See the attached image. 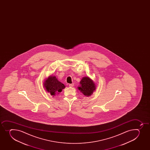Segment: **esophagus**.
I'll list each match as a JSON object with an SVG mask.
<instances>
[{
  "label": "esophagus",
  "instance_id": "obj_1",
  "mask_svg": "<svg viewBox=\"0 0 150 150\" xmlns=\"http://www.w3.org/2000/svg\"><path fill=\"white\" fill-rule=\"evenodd\" d=\"M69 86H70V87H73V86H74V83H71V84H69Z\"/></svg>",
  "mask_w": 150,
  "mask_h": 150
}]
</instances>
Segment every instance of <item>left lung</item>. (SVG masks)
Here are the masks:
<instances>
[{"label": "left lung", "instance_id": "1", "mask_svg": "<svg viewBox=\"0 0 150 150\" xmlns=\"http://www.w3.org/2000/svg\"><path fill=\"white\" fill-rule=\"evenodd\" d=\"M80 86L78 88L83 95L86 96H90L96 89V86L92 80L88 77H84L82 78L80 83Z\"/></svg>", "mask_w": 150, "mask_h": 150}]
</instances>
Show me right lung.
<instances>
[{"mask_svg": "<svg viewBox=\"0 0 150 150\" xmlns=\"http://www.w3.org/2000/svg\"><path fill=\"white\" fill-rule=\"evenodd\" d=\"M43 85L46 91L49 92L53 96L59 94L65 88V86L59 81L56 76H49L45 80Z\"/></svg>", "mask_w": 150, "mask_h": 150, "instance_id": "add662e5", "label": "right lung"}]
</instances>
